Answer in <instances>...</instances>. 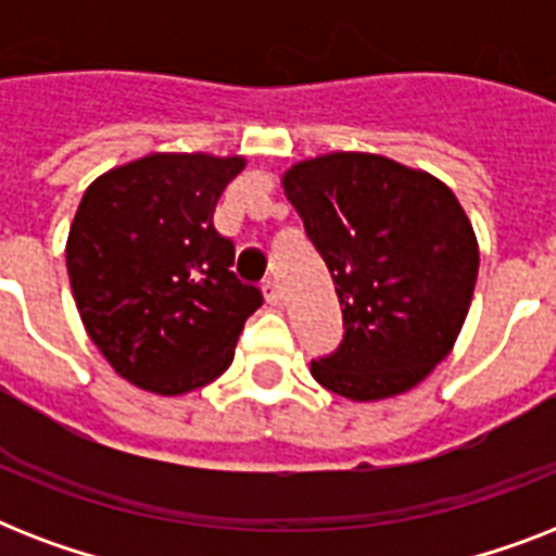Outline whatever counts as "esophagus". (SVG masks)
<instances>
[{
	"mask_svg": "<svg viewBox=\"0 0 556 556\" xmlns=\"http://www.w3.org/2000/svg\"><path fill=\"white\" fill-rule=\"evenodd\" d=\"M262 291H265V300H268L270 305H279V300H282V288H279L277 279H265V282H262Z\"/></svg>",
	"mask_w": 556,
	"mask_h": 556,
	"instance_id": "obj_1",
	"label": "esophagus"
}]
</instances>
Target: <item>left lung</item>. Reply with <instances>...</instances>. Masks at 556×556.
<instances>
[{
    "label": "left lung",
    "mask_w": 556,
    "mask_h": 556,
    "mask_svg": "<svg viewBox=\"0 0 556 556\" xmlns=\"http://www.w3.org/2000/svg\"><path fill=\"white\" fill-rule=\"evenodd\" d=\"M282 185L343 308V340L312 361L314 380L352 401L421 383L456 343L479 274L456 195L369 152L303 161Z\"/></svg>",
    "instance_id": "obj_1"
}]
</instances>
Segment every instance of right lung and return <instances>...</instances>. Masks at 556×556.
I'll use <instances>...</instances> for the list:
<instances>
[{
	"mask_svg": "<svg viewBox=\"0 0 556 556\" xmlns=\"http://www.w3.org/2000/svg\"><path fill=\"white\" fill-rule=\"evenodd\" d=\"M242 159L155 152L86 190L65 244L91 343L129 383L159 395L207 387L233 361L262 291L236 277L213 227Z\"/></svg>",
	"mask_w": 556,
	"mask_h": 556,
	"instance_id": "add662e5",
	"label": "right lung"
}]
</instances>
